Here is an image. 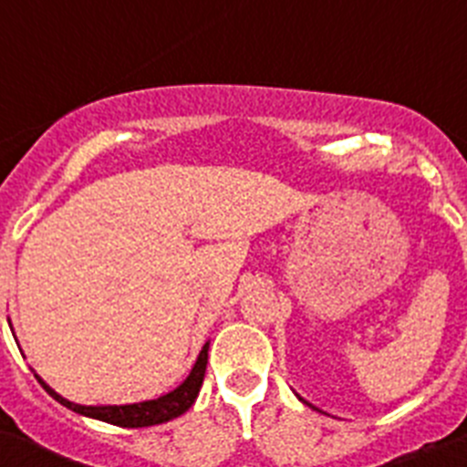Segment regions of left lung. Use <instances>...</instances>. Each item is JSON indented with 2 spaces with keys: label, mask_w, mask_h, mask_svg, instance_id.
<instances>
[{
  "label": "left lung",
  "mask_w": 467,
  "mask_h": 467,
  "mask_svg": "<svg viewBox=\"0 0 467 467\" xmlns=\"http://www.w3.org/2000/svg\"><path fill=\"white\" fill-rule=\"evenodd\" d=\"M299 400H301V398H299ZM306 404H308V402H306Z\"/></svg>",
  "instance_id": "8db88e82"
}]
</instances>
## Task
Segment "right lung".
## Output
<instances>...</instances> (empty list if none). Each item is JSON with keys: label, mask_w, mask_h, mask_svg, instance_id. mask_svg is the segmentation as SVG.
Segmentation results:
<instances>
[{"label": "right lung", "mask_w": 467, "mask_h": 467, "mask_svg": "<svg viewBox=\"0 0 467 467\" xmlns=\"http://www.w3.org/2000/svg\"><path fill=\"white\" fill-rule=\"evenodd\" d=\"M208 346H203V350L198 353L196 365L192 367L189 377L184 379L175 390L171 393L161 395L156 400H144V402L135 404H100V407H86V404H74L69 400H65L63 395H57L51 386L41 381L36 377V381L44 386L51 398H56L57 402L67 407V410L77 411L81 416H90V419L105 420V423H111V426H121V428H147V426H159V423H166V420L177 419L180 414L189 410L193 404V400L198 398V390L203 386L205 377V365H208Z\"/></svg>", "instance_id": "right-lung-1"}]
</instances>
